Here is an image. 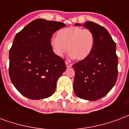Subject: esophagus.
Returning <instances> with one entry per match:
<instances>
[{
	"label": "esophagus",
	"instance_id": "obj_1",
	"mask_svg": "<svg viewBox=\"0 0 129 129\" xmlns=\"http://www.w3.org/2000/svg\"><path fill=\"white\" fill-rule=\"evenodd\" d=\"M65 64L67 68H69V67H71V66H72V64L70 63V62H65Z\"/></svg>",
	"mask_w": 129,
	"mask_h": 129
}]
</instances>
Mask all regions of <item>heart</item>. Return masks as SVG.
<instances>
[{
  "instance_id": "1",
  "label": "heart",
  "mask_w": 129,
  "mask_h": 129,
  "mask_svg": "<svg viewBox=\"0 0 129 129\" xmlns=\"http://www.w3.org/2000/svg\"><path fill=\"white\" fill-rule=\"evenodd\" d=\"M94 44L95 36L91 30L75 26L60 29L57 37L51 38L50 42L55 55L62 57L68 48L69 55L78 60L87 58L91 53Z\"/></svg>"
}]
</instances>
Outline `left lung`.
Instances as JSON below:
<instances>
[{
    "label": "left lung",
    "mask_w": 129,
    "mask_h": 129,
    "mask_svg": "<svg viewBox=\"0 0 129 129\" xmlns=\"http://www.w3.org/2000/svg\"><path fill=\"white\" fill-rule=\"evenodd\" d=\"M75 25L81 26L79 23ZM83 26L93 33L95 44L87 58L72 66L75 71L74 90L80 98L95 101L105 96L117 80L116 45L108 31L101 25L88 21Z\"/></svg>",
    "instance_id": "left-lung-1"
}]
</instances>
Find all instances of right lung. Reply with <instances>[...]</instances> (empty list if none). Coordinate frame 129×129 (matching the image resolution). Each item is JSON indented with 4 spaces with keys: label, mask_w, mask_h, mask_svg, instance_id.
Instances as JSON below:
<instances>
[{
    "label": "right lung",
    "mask_w": 129,
    "mask_h": 129,
    "mask_svg": "<svg viewBox=\"0 0 129 129\" xmlns=\"http://www.w3.org/2000/svg\"><path fill=\"white\" fill-rule=\"evenodd\" d=\"M66 25L36 19L16 35L9 50V74L16 89L27 98L40 100L54 93L56 82L67 67L50 42L53 33Z\"/></svg>",
    "instance_id": "right-lung-1"
}]
</instances>
